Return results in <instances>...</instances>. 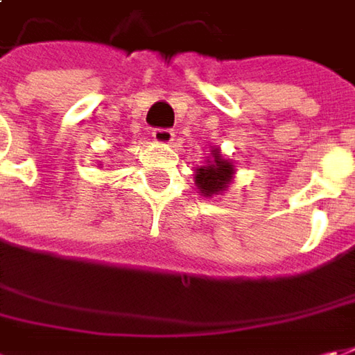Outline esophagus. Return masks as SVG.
<instances>
[{
	"label": "esophagus",
	"mask_w": 355,
	"mask_h": 355,
	"mask_svg": "<svg viewBox=\"0 0 355 355\" xmlns=\"http://www.w3.org/2000/svg\"><path fill=\"white\" fill-rule=\"evenodd\" d=\"M153 139L157 143H161V145H168L175 139V132L171 131V129H155L153 131Z\"/></svg>",
	"instance_id": "34e87169"
}]
</instances>
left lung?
I'll return each instance as SVG.
<instances>
[{
	"label": "left lung",
	"mask_w": 355,
	"mask_h": 355,
	"mask_svg": "<svg viewBox=\"0 0 355 355\" xmlns=\"http://www.w3.org/2000/svg\"><path fill=\"white\" fill-rule=\"evenodd\" d=\"M212 155H214V161H208L207 166L196 168V187L200 189V193L205 196H212L220 191H226L228 182L232 178V173H234L232 164L224 161L218 155V150H214Z\"/></svg>",
	"instance_id": "8db88e82"
}]
</instances>
